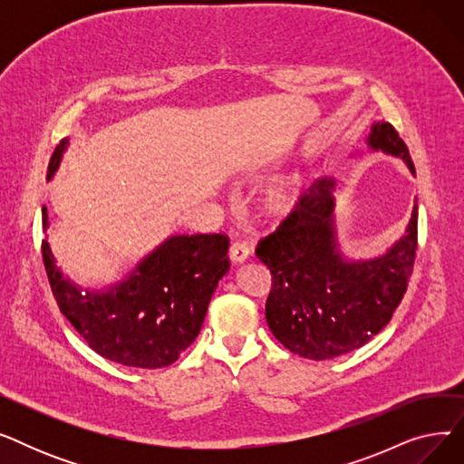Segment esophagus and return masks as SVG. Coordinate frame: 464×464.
Wrapping results in <instances>:
<instances>
[{"mask_svg":"<svg viewBox=\"0 0 464 464\" xmlns=\"http://www.w3.org/2000/svg\"><path fill=\"white\" fill-rule=\"evenodd\" d=\"M250 252H252V248H250L248 242H245V240H235L233 245H231V248H229V257H231L235 263H240V261L248 259Z\"/></svg>","mask_w":464,"mask_h":464,"instance_id":"34e87169","label":"esophagus"}]
</instances>
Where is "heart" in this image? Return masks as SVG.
Returning a JSON list of instances; mask_svg holds the SVG:
<instances>
[{
	"label": "heart",
	"instance_id": "b5f03b06",
	"mask_svg": "<svg viewBox=\"0 0 464 464\" xmlns=\"http://www.w3.org/2000/svg\"><path fill=\"white\" fill-rule=\"evenodd\" d=\"M271 198H273V201H275V203L282 205V203H285V201H287V198H289V191H287L285 188H278L276 191H273V193H271Z\"/></svg>",
	"mask_w": 464,
	"mask_h": 464
}]
</instances>
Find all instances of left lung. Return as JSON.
I'll list each match as a JSON object with an SVG mask.
<instances>
[{
  "instance_id": "1",
  "label": "left lung",
  "mask_w": 464,
  "mask_h": 464,
  "mask_svg": "<svg viewBox=\"0 0 464 464\" xmlns=\"http://www.w3.org/2000/svg\"><path fill=\"white\" fill-rule=\"evenodd\" d=\"M372 150L402 158L416 173L408 146L389 121L367 139ZM333 179L314 182L282 224L257 242L256 256L269 266L273 287L265 318L289 352L314 361L367 344L402 301L418 250V205L406 233L369 261H348L336 248Z\"/></svg>"
}]
</instances>
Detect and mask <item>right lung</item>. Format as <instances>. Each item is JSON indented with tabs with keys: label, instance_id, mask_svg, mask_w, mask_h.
<instances>
[{
	"label": "right lung",
	"instance_id": "1",
	"mask_svg": "<svg viewBox=\"0 0 464 464\" xmlns=\"http://www.w3.org/2000/svg\"><path fill=\"white\" fill-rule=\"evenodd\" d=\"M65 146L67 140L56 146L46 180ZM41 250L54 299L71 325L102 357L137 369H161L180 357L199 334L214 289L229 271V238L222 233L167 238L109 291H82L60 273L46 240Z\"/></svg>",
	"mask_w": 464,
	"mask_h": 464
}]
</instances>
